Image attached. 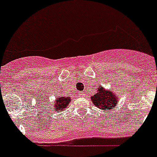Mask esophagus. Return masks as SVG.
<instances>
[{"label": "esophagus", "instance_id": "34e87169", "mask_svg": "<svg viewBox=\"0 0 157 157\" xmlns=\"http://www.w3.org/2000/svg\"><path fill=\"white\" fill-rule=\"evenodd\" d=\"M78 95H80L81 97H84V96H85V93H83V92H79Z\"/></svg>", "mask_w": 157, "mask_h": 157}]
</instances>
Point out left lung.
<instances>
[{
  "label": "left lung",
  "instance_id": "left-lung-1",
  "mask_svg": "<svg viewBox=\"0 0 157 157\" xmlns=\"http://www.w3.org/2000/svg\"><path fill=\"white\" fill-rule=\"evenodd\" d=\"M98 93L91 97L92 101L97 107L101 109H113L117 104V97L113 91L105 90L102 87L98 89Z\"/></svg>",
  "mask_w": 157,
  "mask_h": 157
}]
</instances>
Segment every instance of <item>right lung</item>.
I'll list each match as a JSON object with an SVG mask.
<instances>
[{
  "label": "right lung",
  "instance_id": "1",
  "mask_svg": "<svg viewBox=\"0 0 157 157\" xmlns=\"http://www.w3.org/2000/svg\"><path fill=\"white\" fill-rule=\"evenodd\" d=\"M70 101V98L69 97H59L58 98H56V101H55L54 104V109L55 111H60V110H64L65 109L67 105H68Z\"/></svg>",
  "mask_w": 157,
  "mask_h": 157
}]
</instances>
